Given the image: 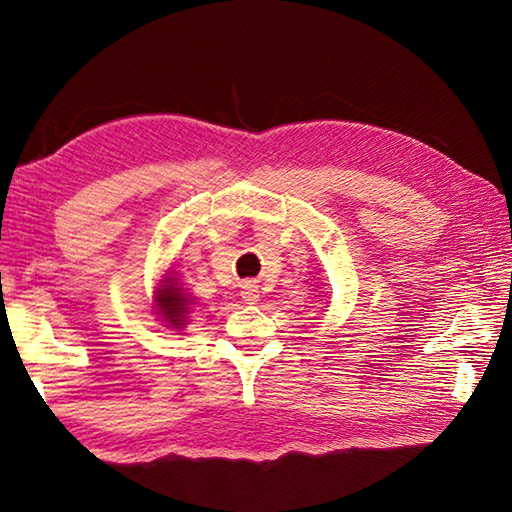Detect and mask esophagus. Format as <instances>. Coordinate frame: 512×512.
I'll return each mask as SVG.
<instances>
[{
  "label": "esophagus",
  "instance_id": "34e87169",
  "mask_svg": "<svg viewBox=\"0 0 512 512\" xmlns=\"http://www.w3.org/2000/svg\"><path fill=\"white\" fill-rule=\"evenodd\" d=\"M241 298H244L248 305H253L259 298V291L255 287V282H244V287H241Z\"/></svg>",
  "mask_w": 512,
  "mask_h": 512
}]
</instances>
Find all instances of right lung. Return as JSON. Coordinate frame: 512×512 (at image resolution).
I'll return each instance as SVG.
<instances>
[{"label":"right lung","instance_id":"right-lung-1","mask_svg":"<svg viewBox=\"0 0 512 512\" xmlns=\"http://www.w3.org/2000/svg\"><path fill=\"white\" fill-rule=\"evenodd\" d=\"M155 302H158V314L164 316L167 323L173 327L185 325V318L189 314V307H192V298L178 287L176 277H167L162 284V289L155 296Z\"/></svg>","mask_w":512,"mask_h":512}]
</instances>
